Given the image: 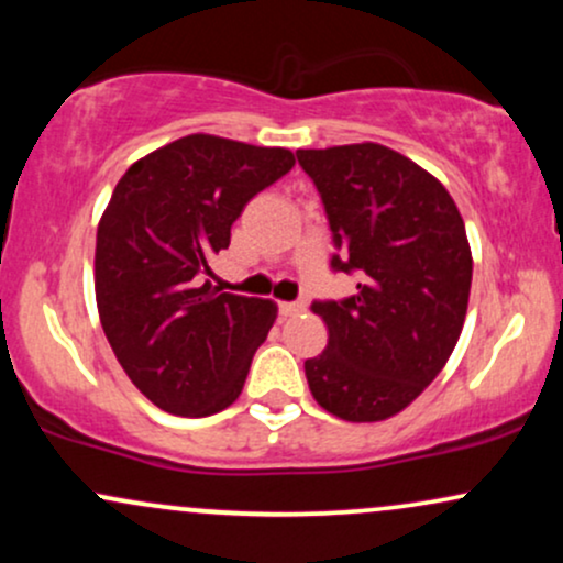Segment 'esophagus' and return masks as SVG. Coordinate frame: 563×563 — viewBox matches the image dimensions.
<instances>
[{
	"label": "esophagus",
	"instance_id": "obj_1",
	"mask_svg": "<svg viewBox=\"0 0 563 563\" xmlns=\"http://www.w3.org/2000/svg\"><path fill=\"white\" fill-rule=\"evenodd\" d=\"M301 309H303V303H299V301H280L283 318H294V314H299Z\"/></svg>",
	"mask_w": 563,
	"mask_h": 563
}]
</instances>
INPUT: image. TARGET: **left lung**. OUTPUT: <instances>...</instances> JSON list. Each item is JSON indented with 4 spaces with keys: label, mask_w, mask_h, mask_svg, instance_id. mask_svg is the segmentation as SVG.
<instances>
[{
    "label": "left lung",
    "mask_w": 563,
    "mask_h": 563,
    "mask_svg": "<svg viewBox=\"0 0 563 563\" xmlns=\"http://www.w3.org/2000/svg\"><path fill=\"white\" fill-rule=\"evenodd\" d=\"M312 177L333 243V269L357 294L314 301L328 346L303 363L309 391L341 421H386L439 376L461 339L471 245L434 174L378 142L296 151Z\"/></svg>",
    "instance_id": "left-lung-1"
}]
</instances>
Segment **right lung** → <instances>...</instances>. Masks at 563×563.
Here are the masks:
<instances>
[{"label": "right lung", "instance_id": "1", "mask_svg": "<svg viewBox=\"0 0 563 563\" xmlns=\"http://www.w3.org/2000/svg\"><path fill=\"white\" fill-rule=\"evenodd\" d=\"M290 166L286 147L187 134L115 185L97 224V312L129 380L161 410L203 418L241 397L277 303L219 294L206 275L243 206Z\"/></svg>", "mask_w": 563, "mask_h": 563}]
</instances>
